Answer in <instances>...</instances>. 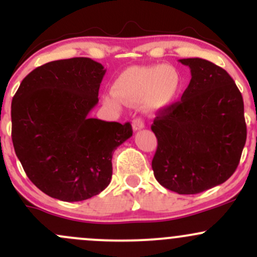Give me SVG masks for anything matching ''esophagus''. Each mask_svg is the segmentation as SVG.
Segmentation results:
<instances>
[{"mask_svg": "<svg viewBox=\"0 0 257 257\" xmlns=\"http://www.w3.org/2000/svg\"><path fill=\"white\" fill-rule=\"evenodd\" d=\"M132 126H133V131H141L144 128V121L141 118H136L132 121Z\"/></svg>", "mask_w": 257, "mask_h": 257, "instance_id": "esophagus-1", "label": "esophagus"}]
</instances>
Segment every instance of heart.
Listing matches in <instances>:
<instances>
[{"instance_id":"heart-1","label":"heart","mask_w":257,"mask_h":257,"mask_svg":"<svg viewBox=\"0 0 257 257\" xmlns=\"http://www.w3.org/2000/svg\"><path fill=\"white\" fill-rule=\"evenodd\" d=\"M181 85L180 73L173 66H133L118 74L113 90L104 95V102L114 108L120 107L121 102H143L147 109L158 110L177 100Z\"/></svg>"}]
</instances>
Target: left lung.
I'll use <instances>...</instances> for the list:
<instances>
[{"label": "left lung", "mask_w": 257, "mask_h": 257, "mask_svg": "<svg viewBox=\"0 0 257 257\" xmlns=\"http://www.w3.org/2000/svg\"><path fill=\"white\" fill-rule=\"evenodd\" d=\"M191 79L180 102L159 110L152 131L158 148L152 162L160 185L198 194L234 174L246 142L243 100L225 69L203 58L179 59Z\"/></svg>", "instance_id": "1"}]
</instances>
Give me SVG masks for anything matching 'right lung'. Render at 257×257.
Here are the masks:
<instances>
[{
	"instance_id": "obj_1",
	"label": "right lung",
	"mask_w": 257,
	"mask_h": 257,
	"mask_svg": "<svg viewBox=\"0 0 257 257\" xmlns=\"http://www.w3.org/2000/svg\"><path fill=\"white\" fill-rule=\"evenodd\" d=\"M104 67L85 57L53 61L25 77L11 105L12 143L28 179L62 201L98 195L112 179V157L133 136L131 123L88 114Z\"/></svg>"
}]
</instances>
